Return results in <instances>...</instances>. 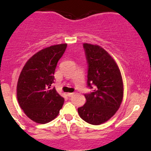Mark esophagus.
Returning <instances> with one entry per match:
<instances>
[{
    "label": "esophagus",
    "mask_w": 151,
    "mask_h": 151,
    "mask_svg": "<svg viewBox=\"0 0 151 151\" xmlns=\"http://www.w3.org/2000/svg\"><path fill=\"white\" fill-rule=\"evenodd\" d=\"M74 94V93H68V96H69V97H71V96H72Z\"/></svg>",
    "instance_id": "1"
}]
</instances>
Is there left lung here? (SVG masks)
<instances>
[{
	"label": "left lung",
	"instance_id": "1",
	"mask_svg": "<svg viewBox=\"0 0 151 151\" xmlns=\"http://www.w3.org/2000/svg\"><path fill=\"white\" fill-rule=\"evenodd\" d=\"M88 63L87 86L93 88L86 93V102L78 108L80 117L86 122L98 125L112 117L123 98L122 75L114 60L97 45L84 43Z\"/></svg>",
	"mask_w": 151,
	"mask_h": 151
}]
</instances>
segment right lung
Here are the masks:
<instances>
[{"label": "right lung", "instance_id": "obj_1", "mask_svg": "<svg viewBox=\"0 0 151 151\" xmlns=\"http://www.w3.org/2000/svg\"><path fill=\"white\" fill-rule=\"evenodd\" d=\"M66 47V43L55 45L37 52L26 62L19 76V105L26 116L37 123L53 120L63 105L64 98L52 84L57 64Z\"/></svg>", "mask_w": 151, "mask_h": 151}]
</instances>
